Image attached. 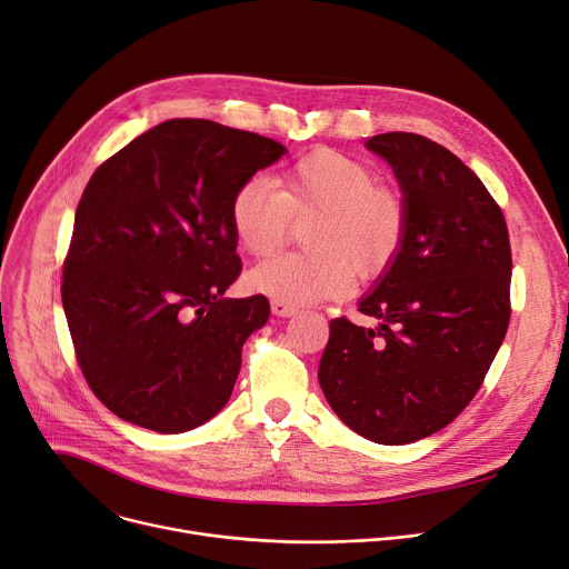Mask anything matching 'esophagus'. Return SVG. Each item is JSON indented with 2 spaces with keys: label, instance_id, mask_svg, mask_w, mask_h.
Here are the masks:
<instances>
[{
  "label": "esophagus",
  "instance_id": "obj_1",
  "mask_svg": "<svg viewBox=\"0 0 569 569\" xmlns=\"http://www.w3.org/2000/svg\"><path fill=\"white\" fill-rule=\"evenodd\" d=\"M272 313L274 316H281V318H288V316H295L297 313V307L286 302V300H272Z\"/></svg>",
  "mask_w": 569,
  "mask_h": 569
}]
</instances>
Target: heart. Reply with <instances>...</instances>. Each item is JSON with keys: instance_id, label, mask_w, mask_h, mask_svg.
<instances>
[{"instance_id": "b5f03b06", "label": "heart", "mask_w": 569, "mask_h": 569, "mask_svg": "<svg viewBox=\"0 0 569 569\" xmlns=\"http://www.w3.org/2000/svg\"><path fill=\"white\" fill-rule=\"evenodd\" d=\"M307 223L309 251L253 267L251 290L286 302L343 297L355 274L373 279L392 264L408 230L403 193L376 182L369 163L337 149H313L269 184L249 179L230 200V226L239 249L253 258L277 253L295 223Z\"/></svg>"}]
</instances>
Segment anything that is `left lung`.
I'll return each instance as SVG.
<instances>
[{"label": "left lung", "instance_id": "obj_1", "mask_svg": "<svg viewBox=\"0 0 569 569\" xmlns=\"http://www.w3.org/2000/svg\"><path fill=\"white\" fill-rule=\"evenodd\" d=\"M367 147L397 172L408 230L357 309L380 325L335 318L318 380L355 433L406 445L455 422L480 392L510 325L512 249L500 204L450 149L403 131Z\"/></svg>", "mask_w": 569, "mask_h": 569}]
</instances>
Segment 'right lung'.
<instances>
[{"label": "right lung", "mask_w": 569, "mask_h": 569, "mask_svg": "<svg viewBox=\"0 0 569 569\" xmlns=\"http://www.w3.org/2000/svg\"><path fill=\"white\" fill-rule=\"evenodd\" d=\"M286 147L209 119H168L89 179L62 269L76 360L97 399L159 433L228 403L264 295L228 300L242 272L230 200Z\"/></svg>", "instance_id": "obj_1"}]
</instances>
